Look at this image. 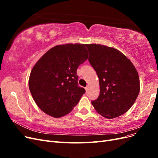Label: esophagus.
<instances>
[{"label":"esophagus","mask_w":158,"mask_h":158,"mask_svg":"<svg viewBox=\"0 0 158 158\" xmlns=\"http://www.w3.org/2000/svg\"><path fill=\"white\" fill-rule=\"evenodd\" d=\"M85 92H86V93H88V86H86L85 88Z\"/></svg>","instance_id":"obj_1"}]
</instances>
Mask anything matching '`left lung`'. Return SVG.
<instances>
[{
	"mask_svg": "<svg viewBox=\"0 0 158 158\" xmlns=\"http://www.w3.org/2000/svg\"><path fill=\"white\" fill-rule=\"evenodd\" d=\"M88 60L96 72L100 94L92 101L96 111L113 118L127 112L140 92V79L135 66L118 50L99 44L85 45Z\"/></svg>",
	"mask_w": 158,
	"mask_h": 158,
	"instance_id": "1",
	"label": "left lung"
}]
</instances>
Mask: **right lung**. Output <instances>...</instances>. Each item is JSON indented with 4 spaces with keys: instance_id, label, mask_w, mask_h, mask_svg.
<instances>
[{
    "instance_id": "obj_1",
    "label": "right lung",
    "mask_w": 158,
    "mask_h": 158,
    "mask_svg": "<svg viewBox=\"0 0 158 158\" xmlns=\"http://www.w3.org/2000/svg\"><path fill=\"white\" fill-rule=\"evenodd\" d=\"M88 58L84 44L56 45L33 66L29 88L37 106L46 114L61 117L69 113L85 92L78 85L77 69Z\"/></svg>"
}]
</instances>
